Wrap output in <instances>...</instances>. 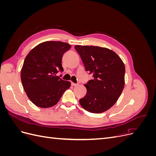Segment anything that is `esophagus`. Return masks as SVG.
<instances>
[{"mask_svg":"<svg viewBox=\"0 0 156 156\" xmlns=\"http://www.w3.org/2000/svg\"><path fill=\"white\" fill-rule=\"evenodd\" d=\"M71 84H72V86H73V87H75V86H77V84L74 83H71Z\"/></svg>","mask_w":156,"mask_h":156,"instance_id":"34e87169","label":"esophagus"}]
</instances>
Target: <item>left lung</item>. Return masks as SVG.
Wrapping results in <instances>:
<instances>
[{
  "label": "left lung",
  "mask_w": 156,
  "mask_h": 156,
  "mask_svg": "<svg viewBox=\"0 0 156 156\" xmlns=\"http://www.w3.org/2000/svg\"><path fill=\"white\" fill-rule=\"evenodd\" d=\"M87 72L93 74L84 87L87 94L80 99L88 112L101 113L115 105L124 87L125 66L114 51L98 46L75 45Z\"/></svg>",
  "instance_id": "1"
}]
</instances>
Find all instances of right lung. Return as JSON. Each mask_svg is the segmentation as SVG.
I'll return each instance as SVG.
<instances>
[{
	"label": "right lung",
	"mask_w": 156,
	"mask_h": 156,
	"mask_svg": "<svg viewBox=\"0 0 156 156\" xmlns=\"http://www.w3.org/2000/svg\"><path fill=\"white\" fill-rule=\"evenodd\" d=\"M70 48L65 42L45 41L27 55L21 72V83L28 98L36 106H54L70 87V82L56 75L63 72L62 56Z\"/></svg>",
	"instance_id": "1"
}]
</instances>
